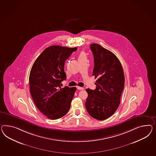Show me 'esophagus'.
<instances>
[{
	"label": "esophagus",
	"instance_id": "1",
	"mask_svg": "<svg viewBox=\"0 0 156 156\" xmlns=\"http://www.w3.org/2000/svg\"><path fill=\"white\" fill-rule=\"evenodd\" d=\"M76 88H77V89H78V90H83V87H79V86H78V87H76Z\"/></svg>",
	"mask_w": 156,
	"mask_h": 156
}]
</instances>
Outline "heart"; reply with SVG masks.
Wrapping results in <instances>:
<instances>
[{
	"label": "heart",
	"instance_id": "obj_1",
	"mask_svg": "<svg viewBox=\"0 0 156 156\" xmlns=\"http://www.w3.org/2000/svg\"><path fill=\"white\" fill-rule=\"evenodd\" d=\"M81 56H85V54H84V52H81V53H80V57H81Z\"/></svg>",
	"mask_w": 156,
	"mask_h": 156
}]
</instances>
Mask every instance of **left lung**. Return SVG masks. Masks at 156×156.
Returning a JSON list of instances; mask_svg holds the SVG:
<instances>
[{
    "mask_svg": "<svg viewBox=\"0 0 156 156\" xmlns=\"http://www.w3.org/2000/svg\"><path fill=\"white\" fill-rule=\"evenodd\" d=\"M94 67L93 76L97 78L96 89L86 90L88 97L85 107L94 119L103 120L110 118L118 109L124 86L122 64L111 51L99 44H92Z\"/></svg>",
    "mask_w": 156,
    "mask_h": 156,
    "instance_id": "8db88e82",
    "label": "left lung"
}]
</instances>
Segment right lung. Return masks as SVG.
Listing matches in <instances>:
<instances>
[{"instance_id":"obj_1","label":"right lung","mask_w":156,"mask_h":156,"mask_svg":"<svg viewBox=\"0 0 156 156\" xmlns=\"http://www.w3.org/2000/svg\"><path fill=\"white\" fill-rule=\"evenodd\" d=\"M76 48L53 45L46 48L34 61L30 72V93L41 113L52 120L67 114L76 87L61 88L66 80L65 62Z\"/></svg>"}]
</instances>
